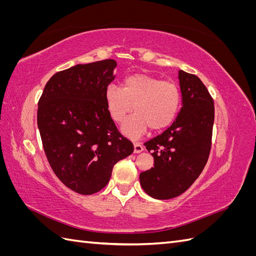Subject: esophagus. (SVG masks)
I'll return each instance as SVG.
<instances>
[{"label":"esophagus","instance_id":"obj_1","mask_svg":"<svg viewBox=\"0 0 256 256\" xmlns=\"http://www.w3.org/2000/svg\"><path fill=\"white\" fill-rule=\"evenodd\" d=\"M134 154H140V152H142L143 150H144V147H143V145H141L140 143H134Z\"/></svg>","mask_w":256,"mask_h":256}]
</instances>
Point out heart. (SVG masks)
<instances>
[{
  "label": "heart",
  "instance_id": "heart-1",
  "mask_svg": "<svg viewBox=\"0 0 256 256\" xmlns=\"http://www.w3.org/2000/svg\"><path fill=\"white\" fill-rule=\"evenodd\" d=\"M106 109L112 120L122 122L120 131L129 138L141 136L150 127L159 131L171 125L180 111V90L173 81H161L147 74H134L124 80L122 88L109 85L104 92Z\"/></svg>",
  "mask_w": 256,
  "mask_h": 256
}]
</instances>
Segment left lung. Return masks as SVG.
Here are the masks:
<instances>
[{"instance_id": "1", "label": "left lung", "mask_w": 256, "mask_h": 256, "mask_svg": "<svg viewBox=\"0 0 256 256\" xmlns=\"http://www.w3.org/2000/svg\"><path fill=\"white\" fill-rule=\"evenodd\" d=\"M182 108L161 134L144 145L154 168L140 174L143 190L157 200L180 196L196 182L208 160L214 120V100L196 76L178 72Z\"/></svg>"}]
</instances>
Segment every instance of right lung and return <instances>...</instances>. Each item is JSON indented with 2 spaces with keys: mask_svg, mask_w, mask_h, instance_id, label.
<instances>
[{
  "mask_svg": "<svg viewBox=\"0 0 256 256\" xmlns=\"http://www.w3.org/2000/svg\"><path fill=\"white\" fill-rule=\"evenodd\" d=\"M114 60L78 64L51 76L38 102L37 125L53 172L66 187L88 196L104 188L113 166L134 152L104 102Z\"/></svg>",
  "mask_w": 256,
  "mask_h": 256,
  "instance_id": "1",
  "label": "right lung"
}]
</instances>
